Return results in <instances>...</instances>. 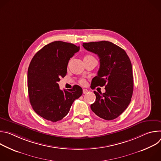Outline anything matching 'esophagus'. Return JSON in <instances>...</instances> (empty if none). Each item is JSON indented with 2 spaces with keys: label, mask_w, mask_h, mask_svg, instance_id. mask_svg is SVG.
I'll return each mask as SVG.
<instances>
[{
  "label": "esophagus",
  "mask_w": 161,
  "mask_h": 161,
  "mask_svg": "<svg viewBox=\"0 0 161 161\" xmlns=\"http://www.w3.org/2000/svg\"><path fill=\"white\" fill-rule=\"evenodd\" d=\"M88 90L87 89H85V88L83 89V94H86V93H88Z\"/></svg>",
  "instance_id": "34e87169"
}]
</instances>
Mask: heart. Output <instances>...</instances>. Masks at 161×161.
Segmentation results:
<instances>
[{"label":"heart","instance_id":"heart-1","mask_svg":"<svg viewBox=\"0 0 161 161\" xmlns=\"http://www.w3.org/2000/svg\"><path fill=\"white\" fill-rule=\"evenodd\" d=\"M94 58V57H93L92 56L88 55H86V56L84 57V59H87V58ZM80 83L82 84V85H85V84H86V81H85V80H81L80 81Z\"/></svg>","mask_w":161,"mask_h":161}]
</instances>
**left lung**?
<instances>
[{"mask_svg": "<svg viewBox=\"0 0 161 161\" xmlns=\"http://www.w3.org/2000/svg\"><path fill=\"white\" fill-rule=\"evenodd\" d=\"M83 47L99 58L100 67L92 81V88L105 86L106 90L103 94L94 91L96 100L91 104V109L101 119L113 120L131 101L134 81L130 60L124 50L109 41L84 42Z\"/></svg>", "mask_w": 161, "mask_h": 161, "instance_id": "8db88e82", "label": "left lung"}]
</instances>
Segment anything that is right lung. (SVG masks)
<instances>
[{
    "label": "right lung",
    "mask_w": 161,
    "mask_h": 161,
    "mask_svg": "<svg viewBox=\"0 0 161 161\" xmlns=\"http://www.w3.org/2000/svg\"><path fill=\"white\" fill-rule=\"evenodd\" d=\"M79 50L80 47L58 41L44 46L32 58L27 74L29 100L34 111L43 119L53 122L62 120L82 95L78 85L61 90L58 84L60 78L67 74L69 60Z\"/></svg>",
    "instance_id": "right-lung-1"
}]
</instances>
